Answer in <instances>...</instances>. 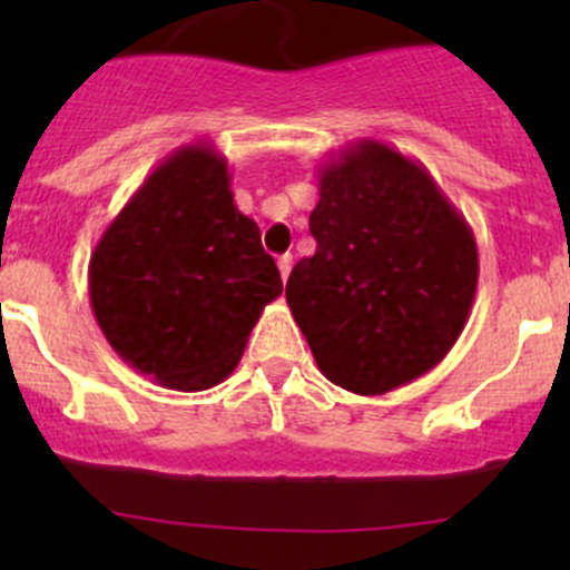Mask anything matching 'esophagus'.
Instances as JSON below:
<instances>
[{
  "label": "esophagus",
  "instance_id": "1",
  "mask_svg": "<svg viewBox=\"0 0 570 570\" xmlns=\"http://www.w3.org/2000/svg\"><path fill=\"white\" fill-rule=\"evenodd\" d=\"M278 273H281V278H289V273H292V253H284V256L278 258Z\"/></svg>",
  "mask_w": 570,
  "mask_h": 570
}]
</instances>
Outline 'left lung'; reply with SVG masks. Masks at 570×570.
Segmentation results:
<instances>
[{"instance_id":"obj_1","label":"left lung","mask_w":570,"mask_h":570,"mask_svg":"<svg viewBox=\"0 0 570 570\" xmlns=\"http://www.w3.org/2000/svg\"><path fill=\"white\" fill-rule=\"evenodd\" d=\"M308 217L317 239L286 303L320 372L375 396L444 361L476 292L474 232L422 163L358 140L320 165Z\"/></svg>"}]
</instances>
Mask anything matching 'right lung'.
<instances>
[{
    "label": "right lung",
    "mask_w": 570,
    "mask_h": 570,
    "mask_svg": "<svg viewBox=\"0 0 570 570\" xmlns=\"http://www.w3.org/2000/svg\"><path fill=\"white\" fill-rule=\"evenodd\" d=\"M88 289L109 347L131 370L165 389L204 392L232 375L284 284L258 226L234 204L226 157L189 142L101 234Z\"/></svg>",
    "instance_id": "obj_1"
}]
</instances>
